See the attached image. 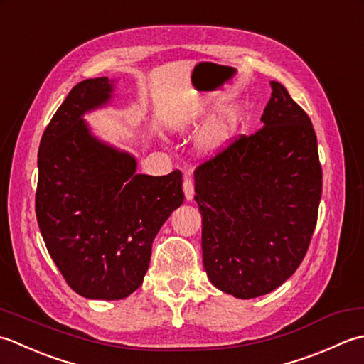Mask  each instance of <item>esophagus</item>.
Returning a JSON list of instances; mask_svg holds the SVG:
<instances>
[{"instance_id":"obj_1","label":"esophagus","mask_w":364,"mask_h":364,"mask_svg":"<svg viewBox=\"0 0 364 364\" xmlns=\"http://www.w3.org/2000/svg\"><path fill=\"white\" fill-rule=\"evenodd\" d=\"M183 193L187 201H191L193 196H195V185H193V179L190 176H185L183 179Z\"/></svg>"}]
</instances>
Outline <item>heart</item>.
<instances>
[{
  "instance_id": "heart-1",
  "label": "heart",
  "mask_w": 364,
  "mask_h": 364,
  "mask_svg": "<svg viewBox=\"0 0 364 364\" xmlns=\"http://www.w3.org/2000/svg\"><path fill=\"white\" fill-rule=\"evenodd\" d=\"M237 122H239V116L234 111H231V113L207 124L198 139L199 149L207 155H213L223 151L234 135Z\"/></svg>"
}]
</instances>
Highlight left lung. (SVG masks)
<instances>
[{"label":"left lung","instance_id":"obj_1","mask_svg":"<svg viewBox=\"0 0 364 364\" xmlns=\"http://www.w3.org/2000/svg\"><path fill=\"white\" fill-rule=\"evenodd\" d=\"M270 85L262 129L195 171L204 269L215 287L237 299L269 294L294 275L322 195L313 124L283 85Z\"/></svg>","mask_w":364,"mask_h":364}]
</instances>
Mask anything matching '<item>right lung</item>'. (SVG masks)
<instances>
[{"label": "right lung", "mask_w": 364, "mask_h": 364, "mask_svg": "<svg viewBox=\"0 0 364 364\" xmlns=\"http://www.w3.org/2000/svg\"><path fill=\"white\" fill-rule=\"evenodd\" d=\"M114 80L81 81L58 108L37 154L36 215L48 253L85 299L122 300L143 284L152 242L183 203L182 174H136L132 154L92 135Z\"/></svg>", "instance_id": "add662e5"}]
</instances>
